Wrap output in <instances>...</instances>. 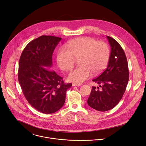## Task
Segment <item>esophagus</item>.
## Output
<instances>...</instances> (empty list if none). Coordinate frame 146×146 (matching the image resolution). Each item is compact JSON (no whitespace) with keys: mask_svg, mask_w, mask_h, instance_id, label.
Masks as SVG:
<instances>
[{"mask_svg":"<svg viewBox=\"0 0 146 146\" xmlns=\"http://www.w3.org/2000/svg\"><path fill=\"white\" fill-rule=\"evenodd\" d=\"M80 84H76V83H72V86H80Z\"/></svg>","mask_w":146,"mask_h":146,"instance_id":"34e87169","label":"esophagus"}]
</instances>
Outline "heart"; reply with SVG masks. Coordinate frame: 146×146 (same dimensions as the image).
<instances>
[{
  "label": "heart",
  "instance_id": "1",
  "mask_svg": "<svg viewBox=\"0 0 146 146\" xmlns=\"http://www.w3.org/2000/svg\"><path fill=\"white\" fill-rule=\"evenodd\" d=\"M66 48L59 49L57 62L64 71H70L78 60L79 67L70 72V81L80 84L89 79L92 72L94 75L102 72L107 66L110 52L108 44L97 42L90 37L79 38L68 42Z\"/></svg>",
  "mask_w": 146,
  "mask_h": 146
}]
</instances>
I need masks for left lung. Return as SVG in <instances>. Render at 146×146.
Instances as JSON below:
<instances>
[{"label": "left lung", "mask_w": 146, "mask_h": 146, "mask_svg": "<svg viewBox=\"0 0 146 146\" xmlns=\"http://www.w3.org/2000/svg\"><path fill=\"white\" fill-rule=\"evenodd\" d=\"M111 53L107 68L93 81L100 85L92 86L88 104L99 111H108L115 107L125 92L129 80V70L125 53L121 45L107 36ZM98 89V90L97 89Z\"/></svg>", "instance_id": "left-lung-1"}]
</instances>
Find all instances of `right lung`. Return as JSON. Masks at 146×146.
Instances as JSON below:
<instances>
[{"label":"right lung","mask_w":146,"mask_h":146,"mask_svg":"<svg viewBox=\"0 0 146 146\" xmlns=\"http://www.w3.org/2000/svg\"><path fill=\"white\" fill-rule=\"evenodd\" d=\"M61 40L42 35L26 46L19 60L18 78L23 93L28 102L43 114L59 110L72 86L50 70L54 50Z\"/></svg>","instance_id":"add662e5"}]
</instances>
